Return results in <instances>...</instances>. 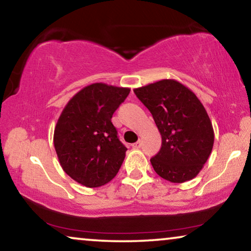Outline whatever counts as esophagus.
Returning a JSON list of instances; mask_svg holds the SVG:
<instances>
[{
	"label": "esophagus",
	"mask_w": 251,
	"mask_h": 251,
	"mask_svg": "<svg viewBox=\"0 0 251 251\" xmlns=\"http://www.w3.org/2000/svg\"><path fill=\"white\" fill-rule=\"evenodd\" d=\"M132 147H133V148H134V149H140V148H141V141H138V142L133 143Z\"/></svg>",
	"instance_id": "esophagus-1"
}]
</instances>
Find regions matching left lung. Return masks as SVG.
I'll return each mask as SVG.
<instances>
[{
	"instance_id": "1",
	"label": "left lung",
	"mask_w": 251,
	"mask_h": 251,
	"mask_svg": "<svg viewBox=\"0 0 251 251\" xmlns=\"http://www.w3.org/2000/svg\"><path fill=\"white\" fill-rule=\"evenodd\" d=\"M134 93L162 135V148L150 159L155 172L175 183L195 178L215 141L211 120L198 96L173 79L149 83Z\"/></svg>"
}]
</instances>
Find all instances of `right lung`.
<instances>
[{"label":"right lung","mask_w":251,"mask_h":251,"mask_svg":"<svg viewBox=\"0 0 251 251\" xmlns=\"http://www.w3.org/2000/svg\"><path fill=\"white\" fill-rule=\"evenodd\" d=\"M131 89L96 82L68 102L53 132L59 164L69 176L95 188L115 178L127 148L112 125L113 112Z\"/></svg>","instance_id":"1"}]
</instances>
